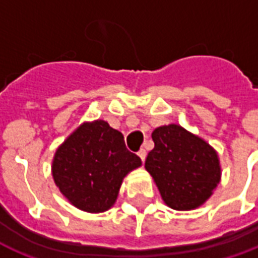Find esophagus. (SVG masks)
Instances as JSON below:
<instances>
[{
  "label": "esophagus",
  "instance_id": "obj_1",
  "mask_svg": "<svg viewBox=\"0 0 258 258\" xmlns=\"http://www.w3.org/2000/svg\"><path fill=\"white\" fill-rule=\"evenodd\" d=\"M138 155L141 157V160H142L143 162V161L146 160V150H145V149H141V150L138 151Z\"/></svg>",
  "mask_w": 258,
  "mask_h": 258
}]
</instances>
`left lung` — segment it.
Listing matches in <instances>:
<instances>
[{
    "instance_id": "left-lung-1",
    "label": "left lung",
    "mask_w": 258,
    "mask_h": 258,
    "mask_svg": "<svg viewBox=\"0 0 258 258\" xmlns=\"http://www.w3.org/2000/svg\"><path fill=\"white\" fill-rule=\"evenodd\" d=\"M151 138L154 149L147 155L145 168L162 200L178 211L202 206L221 181L218 153L178 124L158 127Z\"/></svg>"
}]
</instances>
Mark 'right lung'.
<instances>
[{
  "label": "right lung",
  "mask_w": 258,
  "mask_h": 258,
  "mask_svg": "<svg viewBox=\"0 0 258 258\" xmlns=\"http://www.w3.org/2000/svg\"><path fill=\"white\" fill-rule=\"evenodd\" d=\"M141 165V158L127 150L123 134L94 120L82 123L56 149L51 170L74 207L96 214L115 204L123 178Z\"/></svg>",
  "instance_id": "1"
}]
</instances>
